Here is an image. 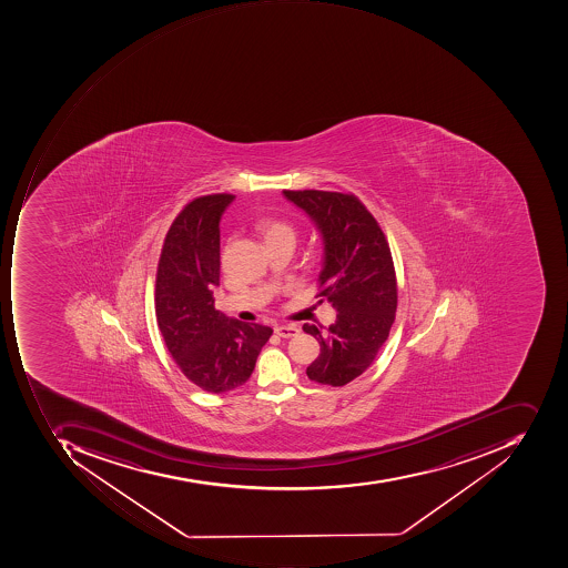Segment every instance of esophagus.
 Listing matches in <instances>:
<instances>
[{"mask_svg": "<svg viewBox=\"0 0 568 568\" xmlns=\"http://www.w3.org/2000/svg\"><path fill=\"white\" fill-rule=\"evenodd\" d=\"M275 334H278L280 337L297 336L298 327L297 326H275Z\"/></svg>", "mask_w": 568, "mask_h": 568, "instance_id": "esophagus-1", "label": "esophagus"}]
</instances>
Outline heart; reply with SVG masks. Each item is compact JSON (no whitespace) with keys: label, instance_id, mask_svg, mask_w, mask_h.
Instances as JSON below:
<instances>
[{"label":"heart","instance_id":"heart-1","mask_svg":"<svg viewBox=\"0 0 568 568\" xmlns=\"http://www.w3.org/2000/svg\"><path fill=\"white\" fill-rule=\"evenodd\" d=\"M261 234L264 235L266 242L278 241V239H293L295 232L288 223L282 222V220L267 219L260 223Z\"/></svg>","mask_w":568,"mask_h":568}]
</instances>
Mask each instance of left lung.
<instances>
[{"label":"left lung","instance_id":"left-lung-1","mask_svg":"<svg viewBox=\"0 0 568 568\" xmlns=\"http://www.w3.org/2000/svg\"><path fill=\"white\" fill-rule=\"evenodd\" d=\"M283 196L320 231L324 261L317 297L337 312L326 333L304 324L321 345L307 375L314 383L345 386L371 367L394 323L397 285L389 244L353 194L305 190Z\"/></svg>","mask_w":568,"mask_h":568}]
</instances>
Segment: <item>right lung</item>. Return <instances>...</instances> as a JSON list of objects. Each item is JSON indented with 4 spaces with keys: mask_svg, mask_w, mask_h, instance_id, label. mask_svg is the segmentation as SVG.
Returning <instances> with one entry per match:
<instances>
[{
    "mask_svg": "<svg viewBox=\"0 0 568 568\" xmlns=\"http://www.w3.org/2000/svg\"><path fill=\"white\" fill-rule=\"evenodd\" d=\"M232 194L191 201L169 229L156 270V324L182 374L206 393L237 389L253 374L273 329L215 308L220 220Z\"/></svg>",
    "mask_w": 568,
    "mask_h": 568,
    "instance_id": "1",
    "label": "right lung"
}]
</instances>
